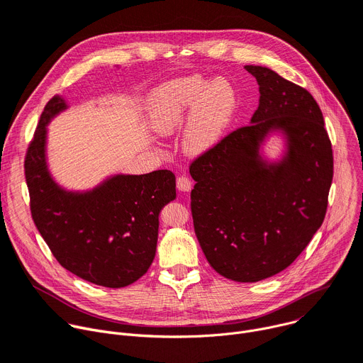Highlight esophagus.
Returning a JSON list of instances; mask_svg holds the SVG:
<instances>
[{"mask_svg":"<svg viewBox=\"0 0 363 363\" xmlns=\"http://www.w3.org/2000/svg\"><path fill=\"white\" fill-rule=\"evenodd\" d=\"M176 184H177V189H179L180 191H190V190H191V182H190V179L186 177V176H179Z\"/></svg>","mask_w":363,"mask_h":363,"instance_id":"esophagus-1","label":"esophagus"}]
</instances>
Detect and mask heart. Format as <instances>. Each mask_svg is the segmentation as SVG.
<instances>
[{
    "mask_svg": "<svg viewBox=\"0 0 363 363\" xmlns=\"http://www.w3.org/2000/svg\"><path fill=\"white\" fill-rule=\"evenodd\" d=\"M236 108V92L226 79L216 77L206 84L200 76H187L152 94L148 124L160 135H172L183 127L190 114L182 147L187 155L200 157L222 141Z\"/></svg>",
    "mask_w": 363,
    "mask_h": 363,
    "instance_id": "heart-1",
    "label": "heart"
}]
</instances>
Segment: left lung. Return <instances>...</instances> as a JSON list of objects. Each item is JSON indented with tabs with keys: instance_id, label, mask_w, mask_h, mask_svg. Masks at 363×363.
Returning <instances> with one entry per match:
<instances>
[{
	"instance_id": "8db88e82",
	"label": "left lung",
	"mask_w": 363,
	"mask_h": 363,
	"mask_svg": "<svg viewBox=\"0 0 363 363\" xmlns=\"http://www.w3.org/2000/svg\"><path fill=\"white\" fill-rule=\"evenodd\" d=\"M259 104L251 123L196 158L190 176L197 240L212 268L238 283L272 277L304 251L325 220L333 151L317 102L277 72L247 65ZM281 133L286 148L269 162L260 148Z\"/></svg>"
}]
</instances>
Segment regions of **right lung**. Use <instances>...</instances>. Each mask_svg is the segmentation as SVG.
Instances as JSON below:
<instances>
[{"label":"right lung","mask_w":363,"mask_h":363,"mask_svg":"<svg viewBox=\"0 0 363 363\" xmlns=\"http://www.w3.org/2000/svg\"><path fill=\"white\" fill-rule=\"evenodd\" d=\"M69 105L53 96L40 116L24 170L33 220L59 264L92 284L121 289L150 268L158 215L176 199L170 170L113 174L84 191L66 190L48 164V125Z\"/></svg>","instance_id":"1"}]
</instances>
